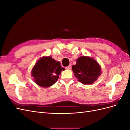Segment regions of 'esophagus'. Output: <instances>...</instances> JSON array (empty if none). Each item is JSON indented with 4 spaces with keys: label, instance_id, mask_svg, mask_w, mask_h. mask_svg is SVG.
Wrapping results in <instances>:
<instances>
[{
    "label": "esophagus",
    "instance_id": "obj_1",
    "mask_svg": "<svg viewBox=\"0 0 130 130\" xmlns=\"http://www.w3.org/2000/svg\"><path fill=\"white\" fill-rule=\"evenodd\" d=\"M66 68L67 69H72V66L70 65V66H67V67H66Z\"/></svg>",
    "mask_w": 130,
    "mask_h": 130
}]
</instances>
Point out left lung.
I'll return each mask as SVG.
<instances>
[{"mask_svg":"<svg viewBox=\"0 0 130 130\" xmlns=\"http://www.w3.org/2000/svg\"><path fill=\"white\" fill-rule=\"evenodd\" d=\"M72 70L78 81L84 85L92 84L101 75V67L98 63L93 58L84 56L78 57Z\"/></svg>","mask_w":130,"mask_h":130,"instance_id":"obj_1","label":"left lung"}]
</instances>
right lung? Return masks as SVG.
<instances>
[{
  "label": "right lung",
  "mask_w": 130,
  "mask_h": 130,
  "mask_svg": "<svg viewBox=\"0 0 130 130\" xmlns=\"http://www.w3.org/2000/svg\"><path fill=\"white\" fill-rule=\"evenodd\" d=\"M60 63L52 57H43L35 64L32 70V76L35 83L42 87H48L57 81L62 70Z\"/></svg>",
  "instance_id": "1"
}]
</instances>
